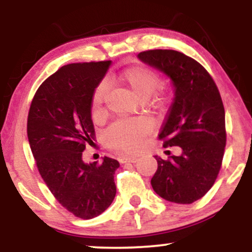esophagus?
Returning <instances> with one entry per match:
<instances>
[{"mask_svg": "<svg viewBox=\"0 0 252 252\" xmlns=\"http://www.w3.org/2000/svg\"><path fill=\"white\" fill-rule=\"evenodd\" d=\"M137 160H138V158H134V156H132V158H121L120 162L121 163H128V162L136 163V162H137Z\"/></svg>", "mask_w": 252, "mask_h": 252, "instance_id": "esophagus-1", "label": "esophagus"}]
</instances>
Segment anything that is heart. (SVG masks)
I'll list each match as a JSON object with an SVG mask.
<instances>
[{
  "label": "heart",
  "instance_id": "heart-1",
  "mask_svg": "<svg viewBox=\"0 0 252 252\" xmlns=\"http://www.w3.org/2000/svg\"><path fill=\"white\" fill-rule=\"evenodd\" d=\"M117 80L140 102H147L160 85V78L156 72L146 66H131L118 74ZM105 86H98L92 97V114L94 116L102 112ZM163 99H158L156 106H161ZM147 132V126L142 122H117L105 132V141L109 147L122 153H135L143 144V136Z\"/></svg>",
  "mask_w": 252,
  "mask_h": 252
}]
</instances>
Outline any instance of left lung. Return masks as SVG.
I'll list each match as a JSON object with an SVG mask.
<instances>
[{
    "label": "left lung",
    "instance_id": "obj_1",
    "mask_svg": "<svg viewBox=\"0 0 252 252\" xmlns=\"http://www.w3.org/2000/svg\"><path fill=\"white\" fill-rule=\"evenodd\" d=\"M137 58L172 83L174 98L158 137L181 148L168 160L154 156L152 187L164 200L192 204L209 192L221 166L226 132L220 94L209 72L181 52L152 50Z\"/></svg>",
    "mask_w": 252,
    "mask_h": 252
}]
</instances>
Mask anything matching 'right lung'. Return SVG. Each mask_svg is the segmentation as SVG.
I'll use <instances>...</instances> for the list:
<instances>
[{
  "label": "right lung",
  "mask_w": 252,
  "mask_h": 252,
  "mask_svg": "<svg viewBox=\"0 0 252 252\" xmlns=\"http://www.w3.org/2000/svg\"><path fill=\"white\" fill-rule=\"evenodd\" d=\"M111 62L70 63L37 89L27 121L30 146L52 194L78 218L92 219L114 201L117 160L84 162L94 135L91 104Z\"/></svg>",
  "instance_id": "obj_1"
}]
</instances>
